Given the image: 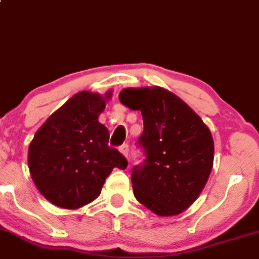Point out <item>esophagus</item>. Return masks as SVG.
I'll return each mask as SVG.
<instances>
[{
    "mask_svg": "<svg viewBox=\"0 0 259 259\" xmlns=\"http://www.w3.org/2000/svg\"><path fill=\"white\" fill-rule=\"evenodd\" d=\"M118 150H120V152L123 154L124 156H126V158H128V152H130V147H128V144H122L120 148H118Z\"/></svg>",
    "mask_w": 259,
    "mask_h": 259,
    "instance_id": "esophagus-1",
    "label": "esophagus"
}]
</instances>
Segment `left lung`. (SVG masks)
Returning a JSON list of instances; mask_svg holds the SVG:
<instances>
[{"mask_svg":"<svg viewBox=\"0 0 259 259\" xmlns=\"http://www.w3.org/2000/svg\"><path fill=\"white\" fill-rule=\"evenodd\" d=\"M118 98L143 116L144 128L137 143L144 160L131 174L135 197L156 215L182 213L210 175V131L185 101L160 87L123 89Z\"/></svg>","mask_w":259,"mask_h":259,"instance_id":"left-lung-1","label":"left lung"}]
</instances>
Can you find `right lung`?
Segmentation results:
<instances>
[{
    "instance_id": "add662e5",
    "label": "right lung",
    "mask_w": 259,
    "mask_h": 259,
    "mask_svg": "<svg viewBox=\"0 0 259 259\" xmlns=\"http://www.w3.org/2000/svg\"><path fill=\"white\" fill-rule=\"evenodd\" d=\"M105 98L80 92L55 111L29 145L31 179L49 202L77 209L100 194L114 167L124 170L126 158L109 147V131L98 121Z\"/></svg>"
}]
</instances>
